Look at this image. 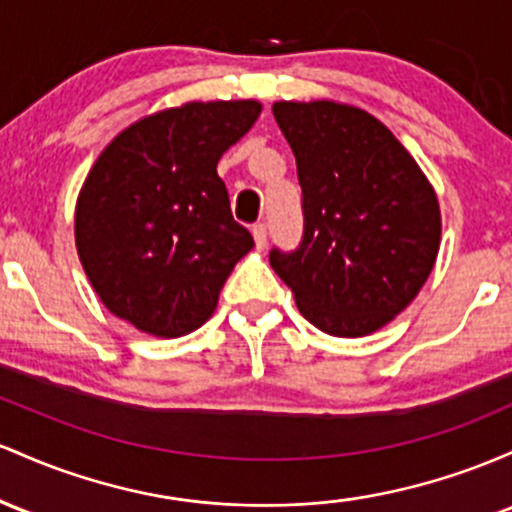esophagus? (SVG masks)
<instances>
[{
    "instance_id": "esophagus-1",
    "label": "esophagus",
    "mask_w": 512,
    "mask_h": 512,
    "mask_svg": "<svg viewBox=\"0 0 512 512\" xmlns=\"http://www.w3.org/2000/svg\"><path fill=\"white\" fill-rule=\"evenodd\" d=\"M251 234H254L256 249H266V241H268L266 225H254V229H251Z\"/></svg>"
}]
</instances>
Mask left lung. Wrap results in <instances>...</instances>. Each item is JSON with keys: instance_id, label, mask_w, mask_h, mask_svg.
I'll return each mask as SVG.
<instances>
[{"instance_id": "8db88e82", "label": "left lung", "mask_w": 512, "mask_h": 512, "mask_svg": "<svg viewBox=\"0 0 512 512\" xmlns=\"http://www.w3.org/2000/svg\"><path fill=\"white\" fill-rule=\"evenodd\" d=\"M302 186L304 239L271 266L331 336L380 331L426 285L440 251L438 193L372 113L329 99L275 101Z\"/></svg>"}]
</instances>
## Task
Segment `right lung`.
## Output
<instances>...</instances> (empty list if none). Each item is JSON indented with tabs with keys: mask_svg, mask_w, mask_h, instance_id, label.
Returning a JSON list of instances; mask_svg holds the SVG:
<instances>
[{
	"mask_svg": "<svg viewBox=\"0 0 512 512\" xmlns=\"http://www.w3.org/2000/svg\"><path fill=\"white\" fill-rule=\"evenodd\" d=\"M261 103L188 101L120 130L89 169L74 244L108 312L137 331L179 338L203 326L254 239L229 210L217 162Z\"/></svg>",
	"mask_w": 512,
	"mask_h": 512,
	"instance_id": "add662e5",
	"label": "right lung"
}]
</instances>
